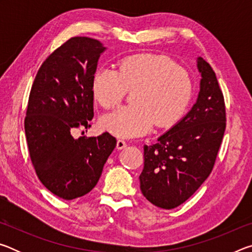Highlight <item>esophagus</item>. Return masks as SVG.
Instances as JSON below:
<instances>
[{"instance_id": "34e87169", "label": "esophagus", "mask_w": 252, "mask_h": 252, "mask_svg": "<svg viewBox=\"0 0 252 252\" xmlns=\"http://www.w3.org/2000/svg\"><path fill=\"white\" fill-rule=\"evenodd\" d=\"M126 147V142L125 141V140L119 139L117 141V149H118V150H122V149H125Z\"/></svg>"}]
</instances>
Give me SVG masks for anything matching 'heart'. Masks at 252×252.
Instances as JSON below:
<instances>
[{
  "mask_svg": "<svg viewBox=\"0 0 252 252\" xmlns=\"http://www.w3.org/2000/svg\"><path fill=\"white\" fill-rule=\"evenodd\" d=\"M130 94V105L104 114L100 126L119 138L138 136L156 127H170L186 113L193 94L189 71L158 54H135L120 60L116 70L97 69L91 92L102 108L110 109Z\"/></svg>",
  "mask_w": 252,
  "mask_h": 252,
  "instance_id": "heart-1",
  "label": "heart"
}]
</instances>
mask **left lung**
<instances>
[{
	"label": "left lung",
	"mask_w": 252,
	"mask_h": 252,
	"mask_svg": "<svg viewBox=\"0 0 252 252\" xmlns=\"http://www.w3.org/2000/svg\"><path fill=\"white\" fill-rule=\"evenodd\" d=\"M201 73L198 100L187 116L143 147L141 192L155 206L177 208L187 201L211 173L225 130L222 91L212 67L198 58Z\"/></svg>",
	"instance_id": "1"
}]
</instances>
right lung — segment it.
Returning a JSON list of instances; mask_svg holds the SVG:
<instances>
[{
  "label": "right lung",
  "mask_w": 252,
  "mask_h": 252,
  "mask_svg": "<svg viewBox=\"0 0 252 252\" xmlns=\"http://www.w3.org/2000/svg\"><path fill=\"white\" fill-rule=\"evenodd\" d=\"M104 50L92 37H71L42 63L30 92L24 120L30 158L46 189L64 200L90 192L117 144L108 132L72 136L76 127L91 126V79Z\"/></svg>",
  "instance_id": "right-lung-1"
}]
</instances>
